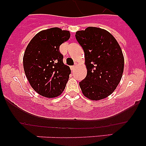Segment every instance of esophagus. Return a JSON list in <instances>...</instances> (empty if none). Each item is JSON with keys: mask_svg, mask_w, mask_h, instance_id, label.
<instances>
[{"mask_svg": "<svg viewBox=\"0 0 146 146\" xmlns=\"http://www.w3.org/2000/svg\"><path fill=\"white\" fill-rule=\"evenodd\" d=\"M75 67H76V65L72 66H71V69H72V70H74V68H75Z\"/></svg>", "mask_w": 146, "mask_h": 146, "instance_id": "1", "label": "esophagus"}]
</instances>
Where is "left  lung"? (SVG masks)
I'll use <instances>...</instances> for the list:
<instances>
[{"label": "left lung", "mask_w": 146, "mask_h": 146, "mask_svg": "<svg viewBox=\"0 0 146 146\" xmlns=\"http://www.w3.org/2000/svg\"><path fill=\"white\" fill-rule=\"evenodd\" d=\"M85 52L87 75L79 85L86 97L100 100L110 96L121 81L124 58L120 45L106 30L88 27L76 32Z\"/></svg>", "instance_id": "8db88e82"}]
</instances>
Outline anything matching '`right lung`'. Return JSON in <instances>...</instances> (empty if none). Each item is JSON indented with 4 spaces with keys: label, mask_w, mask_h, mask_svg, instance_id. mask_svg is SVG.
I'll return each mask as SVG.
<instances>
[{
    "label": "right lung",
    "mask_w": 146,
    "mask_h": 146,
    "mask_svg": "<svg viewBox=\"0 0 146 146\" xmlns=\"http://www.w3.org/2000/svg\"><path fill=\"white\" fill-rule=\"evenodd\" d=\"M69 38L68 31L52 28L37 33L27 46L24 71L31 87L41 96L56 97L65 89L71 70L64 64L59 47Z\"/></svg>",
    "instance_id": "add662e5"
}]
</instances>
